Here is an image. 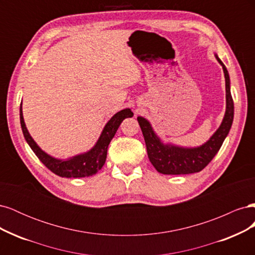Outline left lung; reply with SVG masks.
Listing matches in <instances>:
<instances>
[{
    "instance_id": "1",
    "label": "left lung",
    "mask_w": 255,
    "mask_h": 255,
    "mask_svg": "<svg viewBox=\"0 0 255 255\" xmlns=\"http://www.w3.org/2000/svg\"><path fill=\"white\" fill-rule=\"evenodd\" d=\"M222 66L226 79V114L219 128L202 145L197 148H183L173 144H165L154 133L150 122L143 117H138L141 132L145 141L146 152L151 164L159 173L163 174H189L201 171L216 154L228 136L234 118V103L230 90V76L226 66L215 55Z\"/></svg>"
}]
</instances>
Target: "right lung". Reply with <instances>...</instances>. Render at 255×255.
<instances>
[{
    "mask_svg": "<svg viewBox=\"0 0 255 255\" xmlns=\"http://www.w3.org/2000/svg\"><path fill=\"white\" fill-rule=\"evenodd\" d=\"M133 113L129 109L122 110L114 115L111 120L106 123L101 135H100L94 148L86 153L80 154L68 159H57L42 151L34 141L25 127L22 114V102L20 106V123L23 135L30 149L34 151L37 157L48 169L61 177H85L96 174L103 167L106 160L107 148L114 138L121 122L126 118L133 117Z\"/></svg>",
    "mask_w": 255,
    "mask_h": 255,
    "instance_id": "1",
    "label": "right lung"
}]
</instances>
